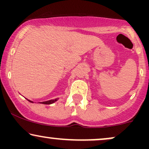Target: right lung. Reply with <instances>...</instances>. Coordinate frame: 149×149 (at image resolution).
<instances>
[{
	"instance_id": "obj_1",
	"label": "right lung",
	"mask_w": 149,
	"mask_h": 149,
	"mask_svg": "<svg viewBox=\"0 0 149 149\" xmlns=\"http://www.w3.org/2000/svg\"><path fill=\"white\" fill-rule=\"evenodd\" d=\"M27 100L29 101V102H31V103H33V102H32V101H31L29 100H28V99H26ZM59 100V98H57V99H54V100H48V101H46V102H40V104H53L55 102H57V101Z\"/></svg>"
}]
</instances>
